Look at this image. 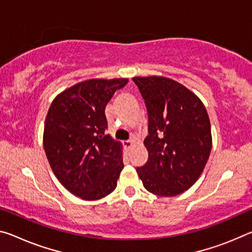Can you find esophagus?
I'll return each mask as SVG.
<instances>
[{"label": "esophagus", "mask_w": 252, "mask_h": 252, "mask_svg": "<svg viewBox=\"0 0 252 252\" xmlns=\"http://www.w3.org/2000/svg\"><path fill=\"white\" fill-rule=\"evenodd\" d=\"M132 145H133V141L132 140H126V141H123V146H125L126 149H130L131 147H132Z\"/></svg>", "instance_id": "esophagus-1"}]
</instances>
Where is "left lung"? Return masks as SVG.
Returning <instances> with one entry per match:
<instances>
[{
    "label": "left lung",
    "mask_w": 252,
    "mask_h": 252,
    "mask_svg": "<svg viewBox=\"0 0 252 252\" xmlns=\"http://www.w3.org/2000/svg\"><path fill=\"white\" fill-rule=\"evenodd\" d=\"M148 112L149 154L137 167L145 189L158 196L184 193L201 176L212 149L211 123L204 104L176 81L161 77H133Z\"/></svg>",
    "instance_id": "obj_1"
}]
</instances>
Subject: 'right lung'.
<instances>
[{"mask_svg": "<svg viewBox=\"0 0 252 252\" xmlns=\"http://www.w3.org/2000/svg\"><path fill=\"white\" fill-rule=\"evenodd\" d=\"M127 78L89 79L57 95L48 111L43 148L62 185L95 201L112 193L123 169L122 146L105 134V106Z\"/></svg>", "mask_w": 252, "mask_h": 252, "instance_id": "1", "label": "right lung"}]
</instances>
